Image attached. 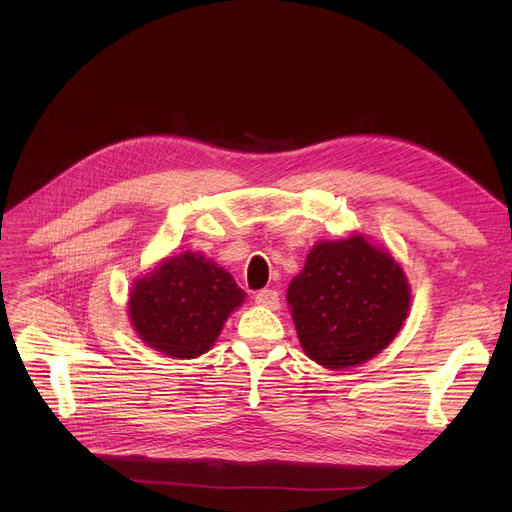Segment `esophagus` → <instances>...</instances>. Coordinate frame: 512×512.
<instances>
[{
    "label": "esophagus",
    "mask_w": 512,
    "mask_h": 512,
    "mask_svg": "<svg viewBox=\"0 0 512 512\" xmlns=\"http://www.w3.org/2000/svg\"><path fill=\"white\" fill-rule=\"evenodd\" d=\"M255 303L261 307H267V309H278V305H280L278 292L270 290V288H263L255 294Z\"/></svg>",
    "instance_id": "1"
}]
</instances>
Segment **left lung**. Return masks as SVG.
<instances>
[{
    "label": "left lung",
    "instance_id": "obj_1",
    "mask_svg": "<svg viewBox=\"0 0 512 512\" xmlns=\"http://www.w3.org/2000/svg\"><path fill=\"white\" fill-rule=\"evenodd\" d=\"M286 303L305 355L326 369L361 365L398 336L411 309L402 265L363 234L321 240Z\"/></svg>",
    "mask_w": 512,
    "mask_h": 512
}]
</instances>
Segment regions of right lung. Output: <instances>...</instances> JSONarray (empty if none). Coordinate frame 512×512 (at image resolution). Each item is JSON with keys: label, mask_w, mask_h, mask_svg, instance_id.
I'll use <instances>...</instances> for the list:
<instances>
[{"label": "right lung", "mask_w": 512, "mask_h": 512, "mask_svg": "<svg viewBox=\"0 0 512 512\" xmlns=\"http://www.w3.org/2000/svg\"><path fill=\"white\" fill-rule=\"evenodd\" d=\"M245 299V290L224 267L199 251H184L161 259L132 282L126 311L132 330L153 351L197 359Z\"/></svg>", "instance_id": "1"}]
</instances>
